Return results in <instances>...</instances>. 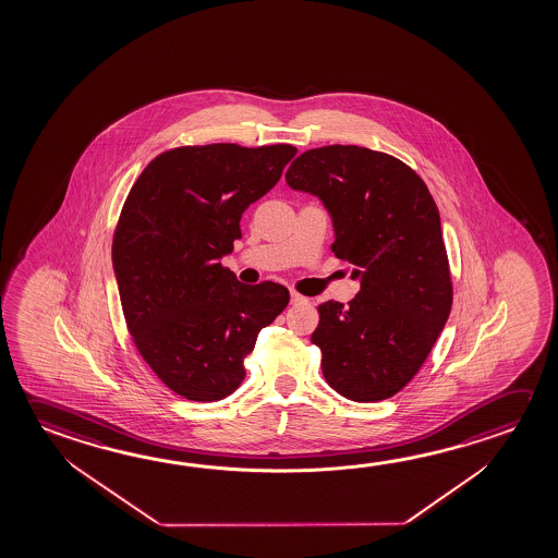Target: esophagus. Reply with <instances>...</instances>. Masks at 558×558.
Returning <instances> with one entry per match:
<instances>
[{"label": "esophagus", "mask_w": 558, "mask_h": 558, "mask_svg": "<svg viewBox=\"0 0 558 558\" xmlns=\"http://www.w3.org/2000/svg\"><path fill=\"white\" fill-rule=\"evenodd\" d=\"M290 295H292L293 305H302V303H307V298H305V295H302V293L292 292L290 293Z\"/></svg>", "instance_id": "1"}]
</instances>
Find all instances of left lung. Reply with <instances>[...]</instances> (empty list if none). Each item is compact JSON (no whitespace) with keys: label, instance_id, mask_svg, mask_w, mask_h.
<instances>
[{"label":"left lung","instance_id":"1","mask_svg":"<svg viewBox=\"0 0 558 558\" xmlns=\"http://www.w3.org/2000/svg\"><path fill=\"white\" fill-rule=\"evenodd\" d=\"M286 183L327 206L337 233L330 248L360 280L348 307H317L311 342L323 375L350 401L389 399L418 374L453 303L438 206L409 165L367 147L307 149Z\"/></svg>","mask_w":558,"mask_h":558}]
</instances>
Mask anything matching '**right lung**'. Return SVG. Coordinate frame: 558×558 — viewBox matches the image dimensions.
<instances>
[{
	"label": "right lung",
	"mask_w": 558,
	"mask_h": 558,
	"mask_svg": "<svg viewBox=\"0 0 558 558\" xmlns=\"http://www.w3.org/2000/svg\"><path fill=\"white\" fill-rule=\"evenodd\" d=\"M295 154L290 144L173 147L149 161L122 206L112 265L126 329L151 372L189 401L233 393L258 332L290 302L280 283L239 282L221 256Z\"/></svg>",
	"instance_id": "add662e5"
}]
</instances>
